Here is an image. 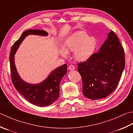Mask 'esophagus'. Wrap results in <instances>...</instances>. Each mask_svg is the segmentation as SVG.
<instances>
[{
    "label": "esophagus",
    "mask_w": 133,
    "mask_h": 133,
    "mask_svg": "<svg viewBox=\"0 0 133 133\" xmlns=\"http://www.w3.org/2000/svg\"><path fill=\"white\" fill-rule=\"evenodd\" d=\"M69 69L70 70H74L75 69V67L74 66H72V65H70V66L69 67Z\"/></svg>",
    "instance_id": "1"
}]
</instances>
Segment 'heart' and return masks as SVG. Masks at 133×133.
<instances>
[{
	"mask_svg": "<svg viewBox=\"0 0 133 133\" xmlns=\"http://www.w3.org/2000/svg\"><path fill=\"white\" fill-rule=\"evenodd\" d=\"M97 45V40L92 36H88L84 31L78 30L69 36L64 42L63 48H58V53L66 58L68 52H74V57L77 61H88L94 54Z\"/></svg>",
	"mask_w": 133,
	"mask_h": 133,
	"instance_id": "heart-1",
	"label": "heart"
}]
</instances>
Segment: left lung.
<instances>
[{
	"label": "left lung",
	"instance_id": "8db88e82",
	"mask_svg": "<svg viewBox=\"0 0 133 133\" xmlns=\"http://www.w3.org/2000/svg\"><path fill=\"white\" fill-rule=\"evenodd\" d=\"M78 66L85 97L98 100L113 92L125 66L124 49L115 33L111 30L99 52Z\"/></svg>",
	"mask_w": 133,
	"mask_h": 133
}]
</instances>
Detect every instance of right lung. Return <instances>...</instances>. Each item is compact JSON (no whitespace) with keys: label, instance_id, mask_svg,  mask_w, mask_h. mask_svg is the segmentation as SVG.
Listing matches in <instances>:
<instances>
[{"label":"right lung","instance_id":"right-lung-1","mask_svg":"<svg viewBox=\"0 0 133 133\" xmlns=\"http://www.w3.org/2000/svg\"><path fill=\"white\" fill-rule=\"evenodd\" d=\"M30 35L47 36L45 30L29 29L23 32L21 36L12 46L10 55V70L14 87L29 102L38 107H45L53 104L59 97L61 81L67 73V64L57 67L51 72L46 78L38 84H32L23 81L17 71L15 64V54L26 37Z\"/></svg>","mask_w":133,"mask_h":133}]
</instances>
